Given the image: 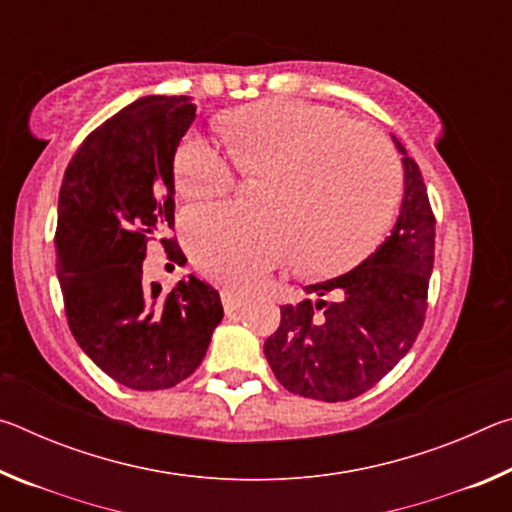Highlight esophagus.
<instances>
[{
  "label": "esophagus",
  "mask_w": 512,
  "mask_h": 512,
  "mask_svg": "<svg viewBox=\"0 0 512 512\" xmlns=\"http://www.w3.org/2000/svg\"><path fill=\"white\" fill-rule=\"evenodd\" d=\"M221 305L225 309V314H232V311H239L241 307L246 305V298L239 296L235 291H221Z\"/></svg>",
  "instance_id": "esophagus-1"
}]
</instances>
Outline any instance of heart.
<instances>
[{
	"label": "heart",
	"instance_id": "1",
	"mask_svg": "<svg viewBox=\"0 0 512 512\" xmlns=\"http://www.w3.org/2000/svg\"><path fill=\"white\" fill-rule=\"evenodd\" d=\"M223 135L244 176L271 178L264 219L228 205L183 214V239L205 275L250 289L277 266L336 275L379 244L397 203V167L375 133L341 112L305 101L268 99L232 110ZM173 185L192 201L235 187V167L212 140L189 133L173 155Z\"/></svg>",
	"mask_w": 512,
	"mask_h": 512
}]
</instances>
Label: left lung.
Returning a JSON list of instances; mask_svg holds the SVG:
<instances>
[{"label":"left lung","instance_id":"left-lung-1","mask_svg":"<svg viewBox=\"0 0 512 512\" xmlns=\"http://www.w3.org/2000/svg\"><path fill=\"white\" fill-rule=\"evenodd\" d=\"M393 142L404 155V198L391 237L352 271L307 287L316 302L284 305L280 327L264 343L277 381L296 395L348 402L366 393L422 329L436 216L420 167Z\"/></svg>","mask_w":512,"mask_h":512}]
</instances>
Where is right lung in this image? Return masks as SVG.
<instances>
[{
	"mask_svg": "<svg viewBox=\"0 0 512 512\" xmlns=\"http://www.w3.org/2000/svg\"><path fill=\"white\" fill-rule=\"evenodd\" d=\"M196 117L192 97H142L85 137L58 196L56 264L69 329L119 384L160 391L201 366L221 298L189 275L167 296L142 280L146 244L173 228V155ZM160 244L187 262L176 239Z\"/></svg>",
	"mask_w": 512,
	"mask_h": 512,
	"instance_id": "obj_1",
	"label": "right lung"
}]
</instances>
